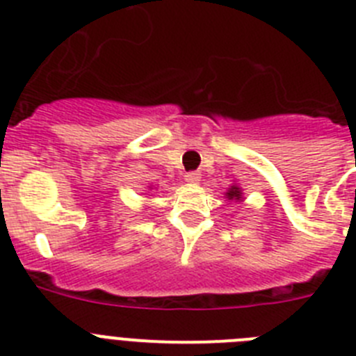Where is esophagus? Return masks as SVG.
I'll use <instances>...</instances> for the list:
<instances>
[{
  "label": "esophagus",
  "mask_w": 356,
  "mask_h": 356,
  "mask_svg": "<svg viewBox=\"0 0 356 356\" xmlns=\"http://www.w3.org/2000/svg\"><path fill=\"white\" fill-rule=\"evenodd\" d=\"M200 180H201V175L197 171L185 172V181H188V184H200Z\"/></svg>",
  "instance_id": "esophagus-1"
}]
</instances>
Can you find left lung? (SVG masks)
I'll use <instances>...</instances> for the list:
<instances>
[{
  "label": "left lung",
  "instance_id": "1",
  "mask_svg": "<svg viewBox=\"0 0 356 356\" xmlns=\"http://www.w3.org/2000/svg\"><path fill=\"white\" fill-rule=\"evenodd\" d=\"M225 197L228 201H235V203H241V201H244V193H242V188L238 187L237 184L229 185L228 191L225 193Z\"/></svg>",
  "mask_w": 356,
  "mask_h": 356
}]
</instances>
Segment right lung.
Segmentation results:
<instances>
[{
  "instance_id": "add662e5",
  "label": "right lung",
  "mask_w": 356,
  "mask_h": 356,
  "mask_svg": "<svg viewBox=\"0 0 356 356\" xmlns=\"http://www.w3.org/2000/svg\"><path fill=\"white\" fill-rule=\"evenodd\" d=\"M147 191H153V187H151V185H147Z\"/></svg>"
}]
</instances>
